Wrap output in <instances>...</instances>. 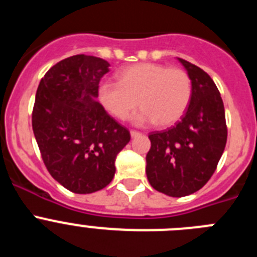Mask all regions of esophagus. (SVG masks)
<instances>
[{"label": "esophagus", "instance_id": "obj_1", "mask_svg": "<svg viewBox=\"0 0 257 257\" xmlns=\"http://www.w3.org/2000/svg\"><path fill=\"white\" fill-rule=\"evenodd\" d=\"M131 136H133V138H136V136H140L142 135V133H139V131H136V130H131Z\"/></svg>", "mask_w": 257, "mask_h": 257}]
</instances>
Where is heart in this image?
<instances>
[{"label": "heart", "mask_w": 257, "mask_h": 257, "mask_svg": "<svg viewBox=\"0 0 257 257\" xmlns=\"http://www.w3.org/2000/svg\"><path fill=\"white\" fill-rule=\"evenodd\" d=\"M97 97L109 114L127 119L140 104L134 117L138 124L156 122L169 127L184 117L192 99V79L181 68L157 63L127 67L118 74V82L100 83Z\"/></svg>", "instance_id": "heart-1"}]
</instances>
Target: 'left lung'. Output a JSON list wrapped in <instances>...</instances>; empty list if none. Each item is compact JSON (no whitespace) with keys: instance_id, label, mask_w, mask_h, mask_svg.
<instances>
[{"instance_id":"obj_1","label":"left lung","mask_w":257,"mask_h":257,"mask_svg":"<svg viewBox=\"0 0 257 257\" xmlns=\"http://www.w3.org/2000/svg\"><path fill=\"white\" fill-rule=\"evenodd\" d=\"M192 79V99L181 121L149 134L147 178L158 192L185 197L211 179L225 149L228 128L224 103L205 70L179 58Z\"/></svg>"}]
</instances>
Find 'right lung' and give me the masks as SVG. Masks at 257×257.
<instances>
[{"instance_id": "right-lung-1", "label": "right lung", "mask_w": 257, "mask_h": 257, "mask_svg": "<svg viewBox=\"0 0 257 257\" xmlns=\"http://www.w3.org/2000/svg\"><path fill=\"white\" fill-rule=\"evenodd\" d=\"M109 63L74 55L56 63L41 79L32 127L47 171L77 194L103 189L114 176L115 157L130 131L95 100Z\"/></svg>"}]
</instances>
